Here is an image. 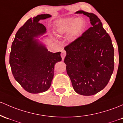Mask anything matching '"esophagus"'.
<instances>
[{"label":"esophagus","mask_w":123,"mask_h":123,"mask_svg":"<svg viewBox=\"0 0 123 123\" xmlns=\"http://www.w3.org/2000/svg\"><path fill=\"white\" fill-rule=\"evenodd\" d=\"M61 56L62 60H64V58H65V56H66V51H65V50L62 51L61 54Z\"/></svg>","instance_id":"1"}]
</instances>
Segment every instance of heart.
<instances>
[{"instance_id": "heart-1", "label": "heart", "mask_w": 123, "mask_h": 123, "mask_svg": "<svg viewBox=\"0 0 123 123\" xmlns=\"http://www.w3.org/2000/svg\"><path fill=\"white\" fill-rule=\"evenodd\" d=\"M85 27L86 23L82 18L78 17L74 19L73 17H67L56 21L55 30L58 35L69 33L73 38H76L83 33Z\"/></svg>"}]
</instances>
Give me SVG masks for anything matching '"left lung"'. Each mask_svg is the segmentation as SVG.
<instances>
[{"instance_id": "left-lung-1", "label": "left lung", "mask_w": 123, "mask_h": 123, "mask_svg": "<svg viewBox=\"0 0 123 123\" xmlns=\"http://www.w3.org/2000/svg\"><path fill=\"white\" fill-rule=\"evenodd\" d=\"M89 17L92 27L68 45L66 69L77 93L91 96L103 90L114 70V48L100 20L93 13L79 10Z\"/></svg>"}]
</instances>
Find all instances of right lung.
Wrapping results in <instances>:
<instances>
[{"label": "right lung", "mask_w": 123, "mask_h": 123, "mask_svg": "<svg viewBox=\"0 0 123 123\" xmlns=\"http://www.w3.org/2000/svg\"><path fill=\"white\" fill-rule=\"evenodd\" d=\"M51 17L48 14L29 18L16 34L12 43L9 64L16 80L25 90L39 93L50 87L54 66L61 61V52L48 51L45 45L34 39L46 32L39 22Z\"/></svg>", "instance_id": "add662e5"}]
</instances>
